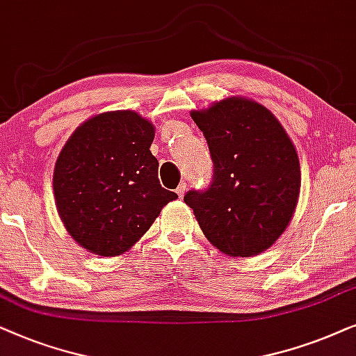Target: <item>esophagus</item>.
I'll use <instances>...</instances> for the list:
<instances>
[{
    "mask_svg": "<svg viewBox=\"0 0 356 356\" xmlns=\"http://www.w3.org/2000/svg\"><path fill=\"white\" fill-rule=\"evenodd\" d=\"M186 192H187V186H186V184H181V186L175 188V193H177L179 198H182L184 195H186Z\"/></svg>",
    "mask_w": 356,
    "mask_h": 356,
    "instance_id": "obj_1",
    "label": "esophagus"
}]
</instances>
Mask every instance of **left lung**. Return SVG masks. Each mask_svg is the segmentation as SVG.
I'll return each mask as SVG.
<instances>
[{"label":"left lung","mask_w":356,"mask_h":356,"mask_svg":"<svg viewBox=\"0 0 356 356\" xmlns=\"http://www.w3.org/2000/svg\"><path fill=\"white\" fill-rule=\"evenodd\" d=\"M191 115L205 135L213 179L184 202L203 234L231 257H252L286 229L301 187L300 159L282 123L262 104L227 97Z\"/></svg>","instance_id":"8db88e82"}]
</instances>
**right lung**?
<instances>
[{
  "instance_id": "right-lung-1",
  "label": "right lung",
  "mask_w": 356,
  "mask_h": 356,
  "mask_svg": "<svg viewBox=\"0 0 356 356\" xmlns=\"http://www.w3.org/2000/svg\"><path fill=\"white\" fill-rule=\"evenodd\" d=\"M154 125L136 112H104L74 130L54 170L58 215L79 245L102 257L127 252L177 198L161 187Z\"/></svg>"
}]
</instances>
